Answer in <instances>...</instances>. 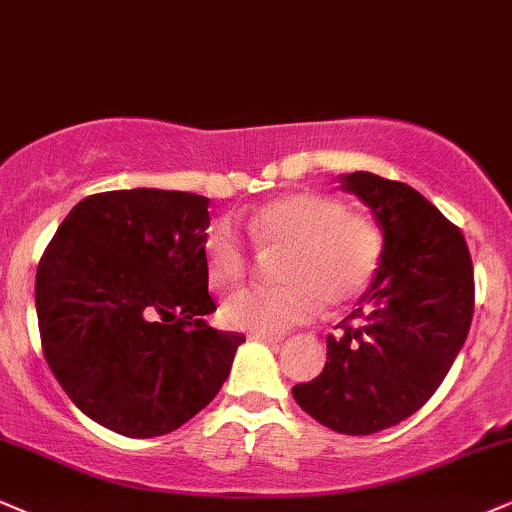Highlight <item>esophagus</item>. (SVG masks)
<instances>
[{"mask_svg":"<svg viewBox=\"0 0 512 512\" xmlns=\"http://www.w3.org/2000/svg\"><path fill=\"white\" fill-rule=\"evenodd\" d=\"M251 339H258V342H266V344H280L282 342L280 334H266V332H251Z\"/></svg>","mask_w":512,"mask_h":512,"instance_id":"1","label":"esophagus"}]
</instances>
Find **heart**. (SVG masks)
Listing matches in <instances>:
<instances>
[{"mask_svg":"<svg viewBox=\"0 0 512 512\" xmlns=\"http://www.w3.org/2000/svg\"><path fill=\"white\" fill-rule=\"evenodd\" d=\"M258 251L282 249L275 287H244L223 301V323L237 330L280 334L306 323L323 301L332 308L358 301L375 280L382 239L368 218L346 213L339 199L289 192L239 218ZM208 277L235 285L249 268V251L230 223H216L204 239Z\"/></svg>","mask_w":512,"mask_h":512,"instance_id":"b5f03b06","label":"heart"}]
</instances>
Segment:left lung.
<instances>
[{
  "instance_id": "1",
  "label": "left lung",
  "mask_w": 512,
  "mask_h": 512,
  "mask_svg": "<svg viewBox=\"0 0 512 512\" xmlns=\"http://www.w3.org/2000/svg\"><path fill=\"white\" fill-rule=\"evenodd\" d=\"M380 225V268L339 337H327L318 377L294 401L320 425L372 434L430 401L463 349L475 311V273L463 232L437 206L375 173L339 178Z\"/></svg>"
}]
</instances>
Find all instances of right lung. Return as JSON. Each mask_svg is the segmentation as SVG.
Here are the masks:
<instances>
[{
    "label": "right lung",
    "instance_id": "add662e5",
    "mask_svg": "<svg viewBox=\"0 0 512 512\" xmlns=\"http://www.w3.org/2000/svg\"><path fill=\"white\" fill-rule=\"evenodd\" d=\"M211 199L170 189L92 194L40 258L35 306L54 377L123 437L168 434L230 375L244 334L220 332L204 258Z\"/></svg>",
    "mask_w": 512,
    "mask_h": 512
}]
</instances>
